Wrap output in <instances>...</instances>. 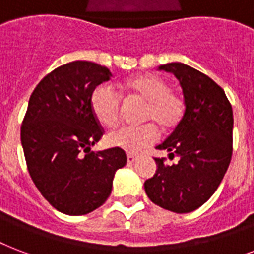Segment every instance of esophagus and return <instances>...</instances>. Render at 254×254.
<instances>
[{
	"label": "esophagus",
	"mask_w": 254,
	"mask_h": 254,
	"mask_svg": "<svg viewBox=\"0 0 254 254\" xmlns=\"http://www.w3.org/2000/svg\"><path fill=\"white\" fill-rule=\"evenodd\" d=\"M137 160H138V156H137V154H133V153H129V154H127V162H129V164H133V162H135Z\"/></svg>",
	"instance_id": "obj_1"
}]
</instances>
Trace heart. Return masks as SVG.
I'll return each instance as SVG.
<instances>
[{"label": "heart", "mask_w": 254, "mask_h": 254, "mask_svg": "<svg viewBox=\"0 0 254 254\" xmlns=\"http://www.w3.org/2000/svg\"><path fill=\"white\" fill-rule=\"evenodd\" d=\"M124 90L129 98L145 101L144 121L152 120L165 130L177 127L185 114L187 104L183 94L169 89L168 82L158 75H137L127 81ZM90 108L102 127H114L120 121L121 96L110 85H98L90 97ZM157 138V127L153 123H146L140 127H120L109 133L106 141L110 146L135 153L154 144Z\"/></svg>", "instance_id": "1"}]
</instances>
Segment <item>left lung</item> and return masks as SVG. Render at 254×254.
<instances>
[{"instance_id": "obj_1", "label": "left lung", "mask_w": 254, "mask_h": 254, "mask_svg": "<svg viewBox=\"0 0 254 254\" xmlns=\"http://www.w3.org/2000/svg\"><path fill=\"white\" fill-rule=\"evenodd\" d=\"M176 75L183 88L185 114L157 149L177 158H154L157 170L145 181V191L158 206L189 213L213 196L233 153V110L224 89L204 73L181 63L158 66Z\"/></svg>"}]
</instances>
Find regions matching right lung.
<instances>
[{
  "label": "right lung",
  "mask_w": 254,
  "mask_h": 254,
  "mask_svg": "<svg viewBox=\"0 0 254 254\" xmlns=\"http://www.w3.org/2000/svg\"><path fill=\"white\" fill-rule=\"evenodd\" d=\"M110 75L108 67L90 61L56 67L33 90L21 125L33 183L52 206L69 216L100 208L112 193L116 170L127 164L121 148L90 152L104 135L90 97Z\"/></svg>",
  "instance_id": "right-lung-1"
}]
</instances>
